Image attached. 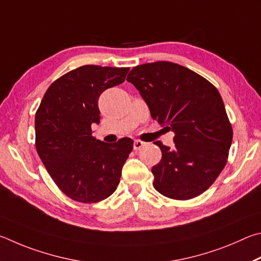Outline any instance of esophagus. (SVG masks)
<instances>
[{"label": "esophagus", "mask_w": 261, "mask_h": 261, "mask_svg": "<svg viewBox=\"0 0 261 261\" xmlns=\"http://www.w3.org/2000/svg\"><path fill=\"white\" fill-rule=\"evenodd\" d=\"M144 142H142V141H140V140H135L134 141V145H133V148H134V150H136V151H138V150H141L142 149L143 147H144Z\"/></svg>", "instance_id": "esophagus-1"}]
</instances>
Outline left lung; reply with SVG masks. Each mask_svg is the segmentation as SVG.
<instances>
[{"label": "left lung", "instance_id": "1", "mask_svg": "<svg viewBox=\"0 0 261 261\" xmlns=\"http://www.w3.org/2000/svg\"><path fill=\"white\" fill-rule=\"evenodd\" d=\"M135 86L154 120L174 132V147L154 142L162 161L152 167L153 187L172 199L203 194L225 167L232 128L218 89L179 64L154 62L133 67Z\"/></svg>", "mask_w": 261, "mask_h": 261}]
</instances>
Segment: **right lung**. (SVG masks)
<instances>
[{"instance_id":"obj_1","label":"right lung","mask_w":261,"mask_h":261,"mask_svg":"<svg viewBox=\"0 0 261 261\" xmlns=\"http://www.w3.org/2000/svg\"><path fill=\"white\" fill-rule=\"evenodd\" d=\"M129 67L84 65L50 85L35 114L36 151L67 197L97 203L117 189L133 140L102 142L91 135L99 123L98 98L125 81Z\"/></svg>"}]
</instances>
